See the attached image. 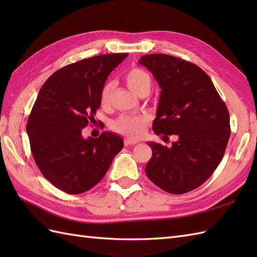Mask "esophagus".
Segmentation results:
<instances>
[{
    "label": "esophagus",
    "instance_id": "obj_1",
    "mask_svg": "<svg viewBox=\"0 0 257 257\" xmlns=\"http://www.w3.org/2000/svg\"><path fill=\"white\" fill-rule=\"evenodd\" d=\"M137 144H138V140H134V139H130V138L124 139V146H134V145H137Z\"/></svg>",
    "mask_w": 257,
    "mask_h": 257
}]
</instances>
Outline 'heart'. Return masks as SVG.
Instances as JSON below:
<instances>
[{"label": "heart", "instance_id": "b5f03b06", "mask_svg": "<svg viewBox=\"0 0 257 257\" xmlns=\"http://www.w3.org/2000/svg\"><path fill=\"white\" fill-rule=\"evenodd\" d=\"M124 79L129 89L135 92L136 95L141 96L145 92H150L151 90V76L143 68H132L125 74ZM114 87H116V84L112 80L107 81L103 85L100 91V105L103 108H108L110 106ZM147 125H148V119L146 117L135 116V114H122L116 120H113L111 123V129L113 132L125 136V137L137 139L145 134Z\"/></svg>", "mask_w": 257, "mask_h": 257}]
</instances>
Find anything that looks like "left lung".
I'll use <instances>...</instances> for the list:
<instances>
[{"label":"left lung","instance_id":"left-lung-1","mask_svg":"<svg viewBox=\"0 0 257 257\" xmlns=\"http://www.w3.org/2000/svg\"><path fill=\"white\" fill-rule=\"evenodd\" d=\"M139 64L161 88L152 129L178 137L169 148L148 143L152 157L146 173L166 192L187 193L220 165L231 135L230 114L211 78L196 65L166 54L144 55Z\"/></svg>","mask_w":257,"mask_h":257}]
</instances>
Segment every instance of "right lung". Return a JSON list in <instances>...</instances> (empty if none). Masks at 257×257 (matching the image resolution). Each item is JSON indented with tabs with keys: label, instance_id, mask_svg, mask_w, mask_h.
<instances>
[{
	"label": "right lung",
	"instance_id": "obj_1",
	"mask_svg": "<svg viewBox=\"0 0 257 257\" xmlns=\"http://www.w3.org/2000/svg\"><path fill=\"white\" fill-rule=\"evenodd\" d=\"M127 56L106 54L67 65L38 92L26 124L31 151L43 176L64 192L79 194L95 187L123 148L116 134L85 139L81 132L95 120L109 74Z\"/></svg>",
	"mask_w": 257,
	"mask_h": 257
}]
</instances>
